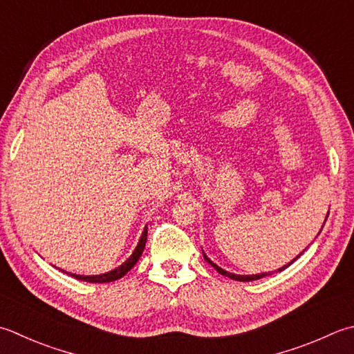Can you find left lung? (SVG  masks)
<instances>
[{"instance_id":"obj_1","label":"left lung","mask_w":354,"mask_h":354,"mask_svg":"<svg viewBox=\"0 0 354 354\" xmlns=\"http://www.w3.org/2000/svg\"><path fill=\"white\" fill-rule=\"evenodd\" d=\"M327 218H328V213H327ZM325 221H327V219H325ZM325 221H324V224H325ZM321 230H322V228H321ZM321 233V232H319ZM319 233H317V234H319ZM302 253H299V254H297L296 256V258L293 259V261H290L288 262V264H286V266H282L281 268H278V270H276V272H282V270H286L290 264H293V262L297 259V258H299V256H301ZM203 256H204V259H205V262H209V264L214 268V270H216V272L218 273H221V274H223V276H227V278H230V279H234V281H241V282H250V281H256V279H261V278H264V276H268V274H272V273H274V272H266V273H258V274H234V273H230V272H227V270H224V268H221L219 266H216V264H214V262L209 258V256H207L204 252H203Z\"/></svg>"}]
</instances>
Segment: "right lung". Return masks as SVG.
I'll list each match as a JSON object with an SVG mask.
<instances>
[{
  "label": "right lung",
  "instance_id": "obj_1",
  "mask_svg": "<svg viewBox=\"0 0 354 354\" xmlns=\"http://www.w3.org/2000/svg\"><path fill=\"white\" fill-rule=\"evenodd\" d=\"M145 242H147V225L144 227L142 230V234L140 241H138V245L135 247L133 253L130 254V258L122 262L121 266H118L116 268L110 270V272L107 273H101V274H76V273H68V272H64V270H61V272H64L67 274H71L72 278L75 279H80V281H84V282H92V283H104V282H113L116 279L122 278L124 274H126L127 272H130L131 268H133V266L138 262V259L141 258V254L144 252L145 248Z\"/></svg>",
  "mask_w": 354,
  "mask_h": 354
}]
</instances>
